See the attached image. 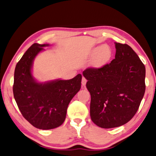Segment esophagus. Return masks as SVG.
<instances>
[{"mask_svg":"<svg viewBox=\"0 0 156 156\" xmlns=\"http://www.w3.org/2000/svg\"><path fill=\"white\" fill-rule=\"evenodd\" d=\"M87 79L85 78L84 77H82V86H85V85H86V84H87Z\"/></svg>","mask_w":156,"mask_h":156,"instance_id":"esophagus-1","label":"esophagus"}]
</instances>
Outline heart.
I'll return each mask as SVG.
<instances>
[{
	"label": "heart",
	"mask_w": 156,
	"mask_h": 156,
	"mask_svg": "<svg viewBox=\"0 0 156 156\" xmlns=\"http://www.w3.org/2000/svg\"><path fill=\"white\" fill-rule=\"evenodd\" d=\"M89 57L93 58L92 66L94 68H101L108 63L112 57V50L108 44L97 46L90 51Z\"/></svg>",
	"instance_id": "b5f03b06"
}]
</instances>
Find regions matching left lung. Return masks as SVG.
<instances>
[{
	"instance_id": "8db88e82",
	"label": "left lung",
	"mask_w": 156,
	"mask_h": 156,
	"mask_svg": "<svg viewBox=\"0 0 156 156\" xmlns=\"http://www.w3.org/2000/svg\"><path fill=\"white\" fill-rule=\"evenodd\" d=\"M115 55L101 68L82 72L90 94V115L97 126L112 129L135 115L145 91V67L130 46L115 42Z\"/></svg>"
}]
</instances>
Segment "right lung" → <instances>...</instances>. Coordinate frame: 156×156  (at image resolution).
Instances as JSON below:
<instances>
[{"instance_id": "1", "label": "right lung", "mask_w": 156, "mask_h": 156, "mask_svg": "<svg viewBox=\"0 0 156 156\" xmlns=\"http://www.w3.org/2000/svg\"><path fill=\"white\" fill-rule=\"evenodd\" d=\"M49 44H33L17 63L14 73L13 95L24 118L32 126L49 130L65 121L67 109L80 89L82 75L70 80L38 82L32 74L36 56Z\"/></svg>"}]
</instances>
